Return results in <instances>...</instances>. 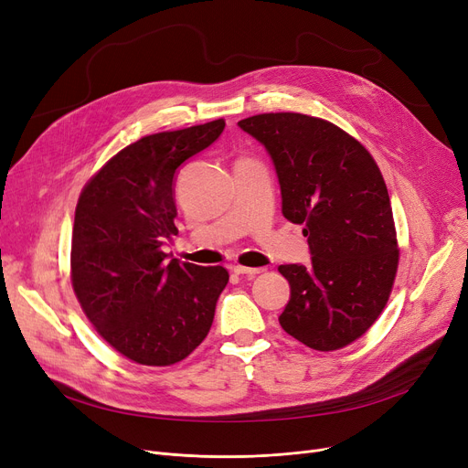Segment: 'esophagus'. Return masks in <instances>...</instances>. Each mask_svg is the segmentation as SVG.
Here are the masks:
<instances>
[{
	"label": "esophagus",
	"instance_id": "esophagus-1",
	"mask_svg": "<svg viewBox=\"0 0 468 468\" xmlns=\"http://www.w3.org/2000/svg\"><path fill=\"white\" fill-rule=\"evenodd\" d=\"M233 271L237 275H244V277H256L260 273H263V267H244V265H235Z\"/></svg>",
	"mask_w": 468,
	"mask_h": 468
}]
</instances>
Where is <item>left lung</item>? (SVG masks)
<instances>
[{
	"label": "left lung",
	"instance_id": "obj_1",
	"mask_svg": "<svg viewBox=\"0 0 468 468\" xmlns=\"http://www.w3.org/2000/svg\"><path fill=\"white\" fill-rule=\"evenodd\" d=\"M271 157L282 216L303 224L311 265H281L290 302L279 323L314 351L349 346L390 296L399 267L395 219L374 157L346 131L303 113L239 121Z\"/></svg>",
	"mask_w": 468,
	"mask_h": 468
}]
</instances>
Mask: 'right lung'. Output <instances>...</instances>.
Instances as JSON below:
<instances>
[{"mask_svg": "<svg viewBox=\"0 0 468 468\" xmlns=\"http://www.w3.org/2000/svg\"><path fill=\"white\" fill-rule=\"evenodd\" d=\"M224 119L144 136L83 187L71 235V286L110 346L144 366H170L207 337L229 281L221 265L180 263L165 252L176 235L178 166L218 140Z\"/></svg>", "mask_w": 468, "mask_h": 468, "instance_id": "right-lung-1", "label": "right lung"}]
</instances>
